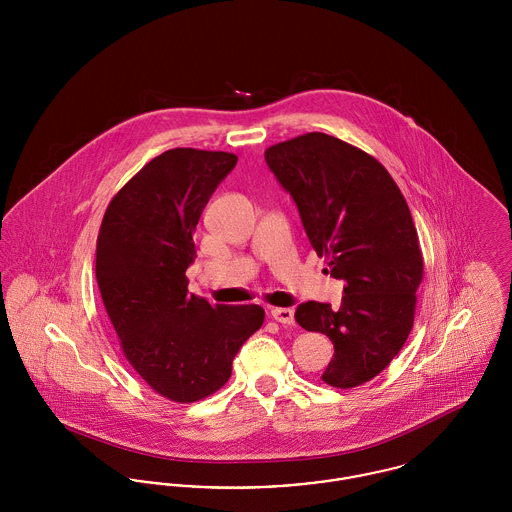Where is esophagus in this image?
Wrapping results in <instances>:
<instances>
[{"instance_id":"obj_1","label":"esophagus","mask_w":512,"mask_h":512,"mask_svg":"<svg viewBox=\"0 0 512 512\" xmlns=\"http://www.w3.org/2000/svg\"><path fill=\"white\" fill-rule=\"evenodd\" d=\"M271 315L282 325H294V312L290 308H273Z\"/></svg>"}]
</instances>
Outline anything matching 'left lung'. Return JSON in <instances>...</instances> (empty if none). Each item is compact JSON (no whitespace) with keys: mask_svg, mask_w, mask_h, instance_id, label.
Masks as SVG:
<instances>
[{"mask_svg":"<svg viewBox=\"0 0 512 512\" xmlns=\"http://www.w3.org/2000/svg\"><path fill=\"white\" fill-rule=\"evenodd\" d=\"M265 159L294 198L317 257L345 280L339 310L306 302L294 317L335 347L321 380L362 386L394 360L415 321L423 253L409 206L378 159L323 132L278 142Z\"/></svg>","mask_w":512,"mask_h":512,"instance_id":"left-lung-1","label":"left lung"}]
</instances>
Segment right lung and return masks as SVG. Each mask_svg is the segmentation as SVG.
I'll use <instances>...</instances> for the list:
<instances>
[{
	"instance_id": "right-lung-1",
	"label": "right lung",
	"mask_w": 512,
	"mask_h": 512,
	"mask_svg": "<svg viewBox=\"0 0 512 512\" xmlns=\"http://www.w3.org/2000/svg\"><path fill=\"white\" fill-rule=\"evenodd\" d=\"M236 163L228 152H163L109 202L97 236L95 276L120 351L156 394L177 403L218 392L265 321L257 304L212 306L187 290L198 218Z\"/></svg>"
}]
</instances>
